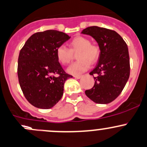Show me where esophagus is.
<instances>
[{
    "mask_svg": "<svg viewBox=\"0 0 147 147\" xmlns=\"http://www.w3.org/2000/svg\"><path fill=\"white\" fill-rule=\"evenodd\" d=\"M74 77L76 79H79V78H81V76H74Z\"/></svg>",
    "mask_w": 147,
    "mask_h": 147,
    "instance_id": "34e87169",
    "label": "esophagus"
}]
</instances>
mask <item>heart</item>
Wrapping results in <instances>:
<instances>
[{
  "instance_id": "1",
  "label": "heart",
  "mask_w": 147,
  "mask_h": 147,
  "mask_svg": "<svg viewBox=\"0 0 147 147\" xmlns=\"http://www.w3.org/2000/svg\"><path fill=\"white\" fill-rule=\"evenodd\" d=\"M70 49L64 45L56 49V56L58 61L63 65H67L71 61L74 53H77L78 61L72 63L67 68V72L74 76H78L86 71L90 67V63H94L98 59L100 49L98 46L91 44L88 38L77 36L69 43Z\"/></svg>"
}]
</instances>
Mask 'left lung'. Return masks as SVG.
I'll use <instances>...</instances> for the list:
<instances>
[{
	"label": "left lung",
	"instance_id": "obj_1",
	"mask_svg": "<svg viewBox=\"0 0 147 147\" xmlns=\"http://www.w3.org/2000/svg\"><path fill=\"white\" fill-rule=\"evenodd\" d=\"M81 33L94 38L100 49L98 63L89 73L96 75L95 84L85 94L96 104H109L119 96L129 78L127 45L119 33L105 28L91 26Z\"/></svg>",
	"mask_w": 147,
	"mask_h": 147
}]
</instances>
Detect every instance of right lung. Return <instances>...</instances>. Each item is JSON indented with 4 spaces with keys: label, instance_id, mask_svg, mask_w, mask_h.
I'll use <instances>...</instances> for the list:
<instances>
[{
    "label": "right lung",
    "instance_id": "1",
    "mask_svg": "<svg viewBox=\"0 0 147 147\" xmlns=\"http://www.w3.org/2000/svg\"><path fill=\"white\" fill-rule=\"evenodd\" d=\"M70 38L56 30L38 32L28 39L20 51V86L28 101L36 108L54 107L63 96L65 81L72 77L64 71L56 56V49Z\"/></svg>",
    "mask_w": 147,
    "mask_h": 147
}]
</instances>
